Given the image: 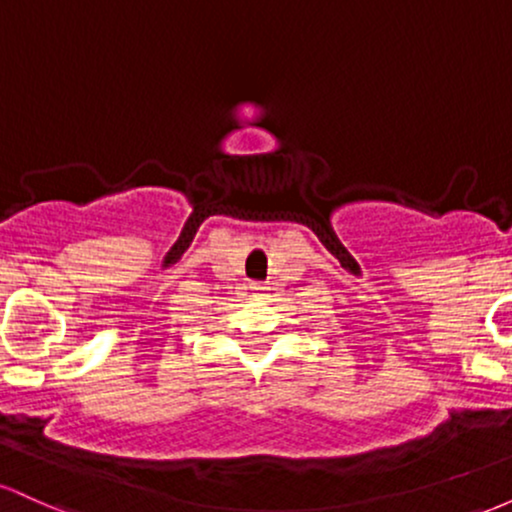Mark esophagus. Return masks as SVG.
<instances>
[{"label": "esophagus", "mask_w": 512, "mask_h": 512, "mask_svg": "<svg viewBox=\"0 0 512 512\" xmlns=\"http://www.w3.org/2000/svg\"><path fill=\"white\" fill-rule=\"evenodd\" d=\"M250 289H252V291H255V296H262V293H264V291H267V289H269V286H262V284H252V286H250Z\"/></svg>", "instance_id": "obj_1"}]
</instances>
